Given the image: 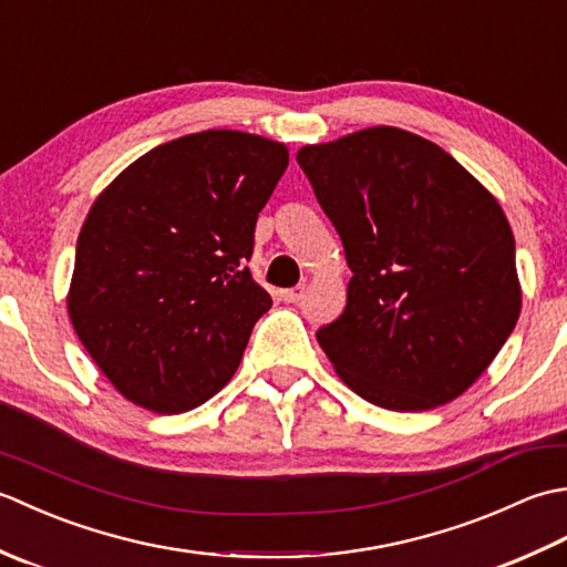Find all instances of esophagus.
Segmentation results:
<instances>
[{
  "label": "esophagus",
  "mask_w": 567,
  "mask_h": 567,
  "mask_svg": "<svg viewBox=\"0 0 567 567\" xmlns=\"http://www.w3.org/2000/svg\"><path fill=\"white\" fill-rule=\"evenodd\" d=\"M305 285H297V287H290V290H282V299L285 302H290V305H297L299 299L305 297Z\"/></svg>",
  "instance_id": "esophagus-1"
}]
</instances>
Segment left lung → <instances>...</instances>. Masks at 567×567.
Segmentation results:
<instances>
[{
    "label": "left lung",
    "instance_id": "left-lung-1",
    "mask_svg": "<svg viewBox=\"0 0 567 567\" xmlns=\"http://www.w3.org/2000/svg\"><path fill=\"white\" fill-rule=\"evenodd\" d=\"M297 163L353 272L343 315L317 331L339 378L392 412L461 396L522 311L499 202L436 143L394 126L305 146Z\"/></svg>",
    "mask_w": 567,
    "mask_h": 567
}]
</instances>
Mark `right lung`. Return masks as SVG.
<instances>
[{"label": "right lung", "mask_w": 567, "mask_h": 567, "mask_svg": "<svg viewBox=\"0 0 567 567\" xmlns=\"http://www.w3.org/2000/svg\"><path fill=\"white\" fill-rule=\"evenodd\" d=\"M287 163L282 143L212 128L141 155L94 199L68 315L128 402L179 414L231 380L272 307L246 260Z\"/></svg>", "instance_id": "add662e5"}]
</instances>
